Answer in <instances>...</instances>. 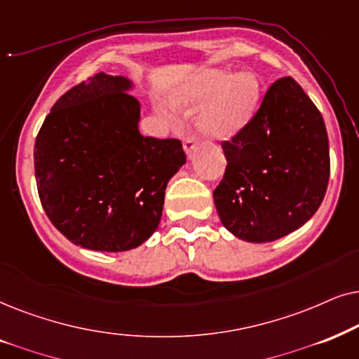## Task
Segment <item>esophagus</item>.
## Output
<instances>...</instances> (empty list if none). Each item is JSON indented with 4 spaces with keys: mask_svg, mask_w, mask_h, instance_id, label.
Listing matches in <instances>:
<instances>
[{
    "mask_svg": "<svg viewBox=\"0 0 359 359\" xmlns=\"http://www.w3.org/2000/svg\"><path fill=\"white\" fill-rule=\"evenodd\" d=\"M195 147H197V136H195V133H187L184 137V149L187 154L190 156L192 152L195 151Z\"/></svg>",
    "mask_w": 359,
    "mask_h": 359,
    "instance_id": "obj_1",
    "label": "esophagus"
}]
</instances>
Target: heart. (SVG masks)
<instances>
[{"mask_svg":"<svg viewBox=\"0 0 359 359\" xmlns=\"http://www.w3.org/2000/svg\"><path fill=\"white\" fill-rule=\"evenodd\" d=\"M215 102L205 113L202 126L213 136H231L250 121L259 100V85L250 74L233 76L228 72H208L194 92V100Z\"/></svg>","mask_w":359,"mask_h":359,"instance_id":"obj_1","label":"heart"}]
</instances>
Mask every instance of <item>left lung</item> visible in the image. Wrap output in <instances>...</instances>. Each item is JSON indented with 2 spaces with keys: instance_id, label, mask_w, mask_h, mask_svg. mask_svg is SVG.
I'll return each mask as SVG.
<instances>
[{
  "instance_id": "obj_1",
  "label": "left lung",
  "mask_w": 359,
  "mask_h": 359,
  "mask_svg": "<svg viewBox=\"0 0 359 359\" xmlns=\"http://www.w3.org/2000/svg\"><path fill=\"white\" fill-rule=\"evenodd\" d=\"M222 146L226 169L213 198L233 235L274 241L317 212L330 179L327 128L292 76L276 80L250 121Z\"/></svg>"
}]
</instances>
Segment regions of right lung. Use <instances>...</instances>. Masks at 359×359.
<instances>
[{
	"label": "right lung",
	"mask_w": 359,
	"mask_h": 359,
	"mask_svg": "<svg viewBox=\"0 0 359 359\" xmlns=\"http://www.w3.org/2000/svg\"><path fill=\"white\" fill-rule=\"evenodd\" d=\"M123 76L100 74L57 100L34 146L42 208L67 240L128 251L161 222L165 185L185 164L182 142L137 131L140 103Z\"/></svg>",
	"instance_id": "obj_1"
}]
</instances>
